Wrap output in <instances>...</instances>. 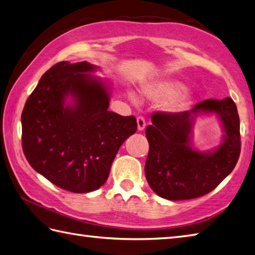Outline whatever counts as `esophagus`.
<instances>
[{
  "mask_svg": "<svg viewBox=\"0 0 255 255\" xmlns=\"http://www.w3.org/2000/svg\"><path fill=\"white\" fill-rule=\"evenodd\" d=\"M136 122H137V129H138V131H143L145 127H146V122H145L144 117H142V116L137 117Z\"/></svg>",
  "mask_w": 255,
  "mask_h": 255,
  "instance_id": "1",
  "label": "esophagus"
}]
</instances>
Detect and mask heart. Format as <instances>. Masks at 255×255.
Segmentation results:
<instances>
[{
	"mask_svg": "<svg viewBox=\"0 0 255 255\" xmlns=\"http://www.w3.org/2000/svg\"><path fill=\"white\" fill-rule=\"evenodd\" d=\"M185 87L178 81L169 79H157L145 86V95L155 101L169 100L167 109L170 111H179L188 105V98L179 96Z\"/></svg>",
	"mask_w": 255,
	"mask_h": 255,
	"instance_id": "heart-1",
	"label": "heart"
}]
</instances>
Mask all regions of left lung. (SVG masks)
<instances>
[{
  "mask_svg": "<svg viewBox=\"0 0 255 255\" xmlns=\"http://www.w3.org/2000/svg\"><path fill=\"white\" fill-rule=\"evenodd\" d=\"M199 113H216L223 122L225 137L214 152H198L190 146L191 128ZM150 118L152 126L145 129L149 144L145 176L162 198H198L214 190L236 167L241 152L240 119L231 98L207 99L190 111L155 112Z\"/></svg>",
  "mask_w": 255,
  "mask_h": 255,
  "instance_id": "obj_1",
  "label": "left lung"
}]
</instances>
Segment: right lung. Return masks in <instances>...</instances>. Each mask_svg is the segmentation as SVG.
Masks as SVG:
<instances>
[{
  "mask_svg": "<svg viewBox=\"0 0 255 255\" xmlns=\"http://www.w3.org/2000/svg\"><path fill=\"white\" fill-rule=\"evenodd\" d=\"M87 61L57 62L41 76L22 112V147L32 167L71 193L106 183L123 142L136 132L135 117L108 110L110 92L86 72ZM74 105L64 106L66 98Z\"/></svg>",
  "mask_w": 255,
  "mask_h": 255,
  "instance_id": "add662e5",
  "label": "right lung"
}]
</instances>
